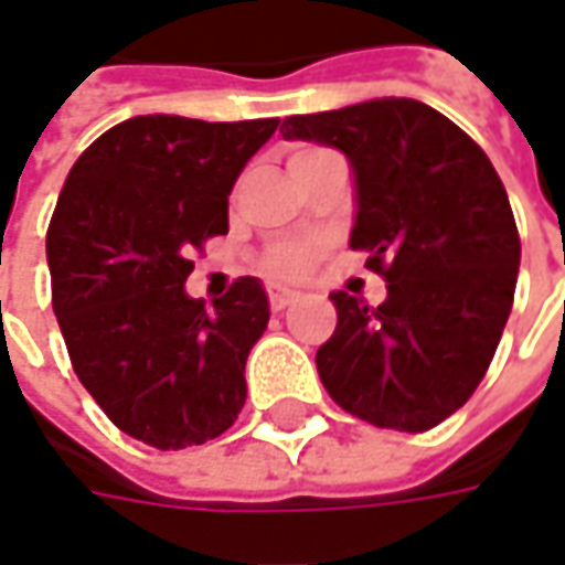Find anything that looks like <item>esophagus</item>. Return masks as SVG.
I'll use <instances>...</instances> for the list:
<instances>
[{
	"label": "esophagus",
	"instance_id": "esophagus-1",
	"mask_svg": "<svg viewBox=\"0 0 565 565\" xmlns=\"http://www.w3.org/2000/svg\"><path fill=\"white\" fill-rule=\"evenodd\" d=\"M295 292H289L286 286H270V308L273 311H286L292 305Z\"/></svg>",
	"mask_w": 565,
	"mask_h": 565
}]
</instances>
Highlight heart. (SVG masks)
I'll return each instance as SVG.
<instances>
[{
	"mask_svg": "<svg viewBox=\"0 0 565 565\" xmlns=\"http://www.w3.org/2000/svg\"><path fill=\"white\" fill-rule=\"evenodd\" d=\"M308 153H317V150H305V153H298V157H308ZM298 157H295V160H298ZM315 245L289 242V245H276V248L267 254L264 267H267V273L276 276V279H301V276H308V270L315 267Z\"/></svg>",
	"mask_w": 565,
	"mask_h": 565,
	"instance_id": "1",
	"label": "heart"
}]
</instances>
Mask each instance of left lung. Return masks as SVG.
Here are the masks:
<instances>
[{
	"label": "left lung",
	"mask_w": 565,
	"mask_h": 565,
	"mask_svg": "<svg viewBox=\"0 0 565 565\" xmlns=\"http://www.w3.org/2000/svg\"><path fill=\"white\" fill-rule=\"evenodd\" d=\"M279 131L345 153L359 206L349 245L386 279L377 308L330 295L337 330L317 349L327 393L377 427H437L478 390L512 311L522 245L497 169L408 97L289 116Z\"/></svg>",
	"instance_id": "obj_1"
}]
</instances>
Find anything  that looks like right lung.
Wrapping results in <instances>:
<instances>
[{"label": "right lung", "instance_id": "right-lung-1", "mask_svg": "<svg viewBox=\"0 0 565 565\" xmlns=\"http://www.w3.org/2000/svg\"><path fill=\"white\" fill-rule=\"evenodd\" d=\"M279 119L135 116L90 143L58 194L46 260L84 390L128 437L185 449L228 430L270 301L254 276L206 311L191 254L228 232V194Z\"/></svg>", "mask_w": 565, "mask_h": 565}]
</instances>
